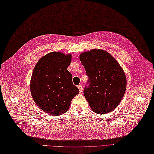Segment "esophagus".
I'll return each mask as SVG.
<instances>
[{"label": "esophagus", "instance_id": "obj_1", "mask_svg": "<svg viewBox=\"0 0 154 154\" xmlns=\"http://www.w3.org/2000/svg\"><path fill=\"white\" fill-rule=\"evenodd\" d=\"M78 89H79V91H80V93H81L82 91V85H79L78 86Z\"/></svg>", "mask_w": 154, "mask_h": 154}]
</instances>
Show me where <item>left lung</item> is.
I'll return each instance as SVG.
<instances>
[{"instance_id": "1", "label": "left lung", "mask_w": 154, "mask_h": 154, "mask_svg": "<svg viewBox=\"0 0 154 154\" xmlns=\"http://www.w3.org/2000/svg\"><path fill=\"white\" fill-rule=\"evenodd\" d=\"M89 79L84 91L85 98L93 112L109 113L121 103L127 81L122 68L107 51L91 49L79 56Z\"/></svg>"}]
</instances>
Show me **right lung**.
Segmentation results:
<instances>
[{"label":"right lung","instance_id":"1","mask_svg":"<svg viewBox=\"0 0 154 154\" xmlns=\"http://www.w3.org/2000/svg\"><path fill=\"white\" fill-rule=\"evenodd\" d=\"M71 61V54L54 51L40 58L33 68L30 93L37 105L47 114H63L74 96L79 93L67 70Z\"/></svg>","mask_w":154,"mask_h":154}]
</instances>
